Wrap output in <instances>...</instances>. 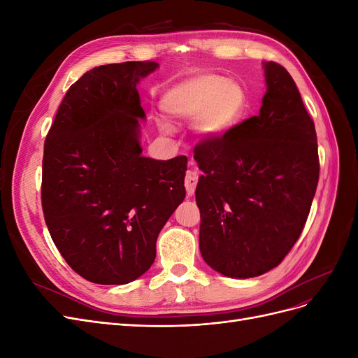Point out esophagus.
<instances>
[{"mask_svg": "<svg viewBox=\"0 0 358 358\" xmlns=\"http://www.w3.org/2000/svg\"><path fill=\"white\" fill-rule=\"evenodd\" d=\"M192 164V162H191ZM197 182H199V173L197 171H187L185 175V187H187V194L188 196H192L194 191H196V187H197Z\"/></svg>", "mask_w": 358, "mask_h": 358, "instance_id": "1", "label": "esophagus"}]
</instances>
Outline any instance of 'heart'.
Returning <instances> with one entry per match:
<instances>
[{"mask_svg": "<svg viewBox=\"0 0 358 358\" xmlns=\"http://www.w3.org/2000/svg\"><path fill=\"white\" fill-rule=\"evenodd\" d=\"M242 104V91L216 74L196 76L173 86L164 99V107L171 116H199V129L206 136L224 133L239 115Z\"/></svg>", "mask_w": 358, "mask_h": 358, "instance_id": "b5f03b06", "label": "heart"}]
</instances>
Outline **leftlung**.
<instances>
[{
	"instance_id": "obj_1",
	"label": "left lung",
	"mask_w": 358,
	"mask_h": 358,
	"mask_svg": "<svg viewBox=\"0 0 358 358\" xmlns=\"http://www.w3.org/2000/svg\"><path fill=\"white\" fill-rule=\"evenodd\" d=\"M258 116L194 148L200 176V251L230 278L259 276L282 263L300 237L320 178L317 133L297 86L266 66Z\"/></svg>"
}]
</instances>
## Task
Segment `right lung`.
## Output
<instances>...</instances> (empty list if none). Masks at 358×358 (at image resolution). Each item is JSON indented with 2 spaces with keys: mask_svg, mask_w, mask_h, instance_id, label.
Listing matches in <instances>:
<instances>
[{
  "mask_svg": "<svg viewBox=\"0 0 358 358\" xmlns=\"http://www.w3.org/2000/svg\"><path fill=\"white\" fill-rule=\"evenodd\" d=\"M155 61L86 71L59 104L45 140L41 206L53 243L76 273L101 285L142 276L162 227L185 199V155L142 157L138 80Z\"/></svg>",
  "mask_w": 358,
  "mask_h": 358,
  "instance_id": "right-lung-1",
  "label": "right lung"
}]
</instances>
